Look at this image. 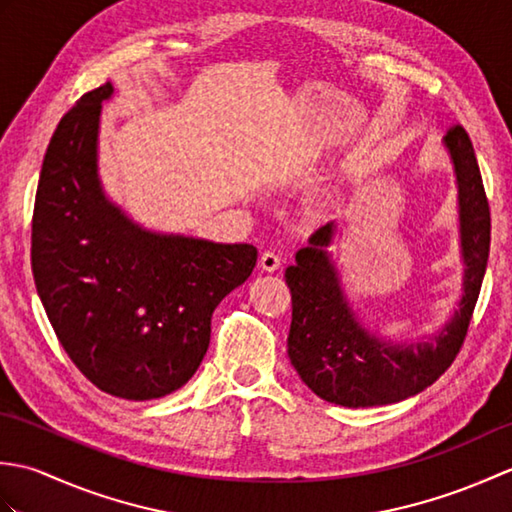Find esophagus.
I'll return each mask as SVG.
<instances>
[{
	"label": "esophagus",
	"instance_id": "esophagus-1",
	"mask_svg": "<svg viewBox=\"0 0 512 512\" xmlns=\"http://www.w3.org/2000/svg\"><path fill=\"white\" fill-rule=\"evenodd\" d=\"M259 268L266 270V273H275V270L281 268V257L273 253V250H266V253L259 257Z\"/></svg>",
	"mask_w": 512,
	"mask_h": 512
}]
</instances>
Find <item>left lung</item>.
Listing matches in <instances>:
<instances>
[{"label": "left lung", "instance_id": "1", "mask_svg": "<svg viewBox=\"0 0 512 512\" xmlns=\"http://www.w3.org/2000/svg\"><path fill=\"white\" fill-rule=\"evenodd\" d=\"M444 147L458 182L464 295L431 341H385L358 323L328 253L336 222L314 231L308 246L297 250L295 266L286 268L292 295L290 363L314 394L334 405L380 407L416 396L447 372L464 343L486 273L491 211L473 143L462 125L449 129Z\"/></svg>", "mask_w": 512, "mask_h": 512}]
</instances>
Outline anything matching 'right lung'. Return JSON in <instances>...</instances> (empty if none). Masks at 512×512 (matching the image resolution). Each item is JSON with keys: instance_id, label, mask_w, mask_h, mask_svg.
<instances>
[{"instance_id": "right-lung-1", "label": "right lung", "mask_w": 512, "mask_h": 512, "mask_svg": "<svg viewBox=\"0 0 512 512\" xmlns=\"http://www.w3.org/2000/svg\"><path fill=\"white\" fill-rule=\"evenodd\" d=\"M112 83L83 94L43 158L32 215V275L52 330L105 394L154 400L200 367L211 317L257 264L250 244L147 231L105 198L101 105Z\"/></svg>"}]
</instances>
